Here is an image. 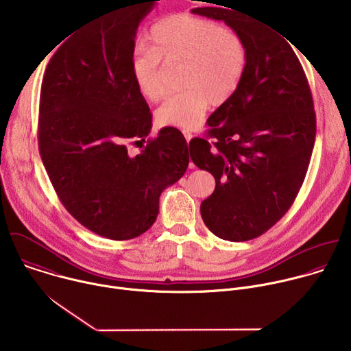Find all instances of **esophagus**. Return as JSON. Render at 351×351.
<instances>
[{
  "instance_id": "esophagus-1",
  "label": "esophagus",
  "mask_w": 351,
  "mask_h": 351,
  "mask_svg": "<svg viewBox=\"0 0 351 351\" xmlns=\"http://www.w3.org/2000/svg\"><path fill=\"white\" fill-rule=\"evenodd\" d=\"M183 134H184V138L187 140V143L193 138V134H191V132H189V130H183Z\"/></svg>"
}]
</instances>
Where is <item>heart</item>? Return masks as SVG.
<instances>
[{"label":"heart","instance_id":"b5f03b06","mask_svg":"<svg viewBox=\"0 0 351 351\" xmlns=\"http://www.w3.org/2000/svg\"><path fill=\"white\" fill-rule=\"evenodd\" d=\"M182 65V91L158 108L162 126L184 130L202 123L210 106L236 93L247 68V47L239 33L218 22L176 14L153 25L148 45L134 49L130 69L138 91L149 101L167 94L164 66Z\"/></svg>","mask_w":351,"mask_h":351}]
</instances>
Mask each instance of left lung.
I'll use <instances>...</instances> for the list:
<instances>
[{
  "label": "left lung",
  "mask_w": 351,
  "mask_h": 351,
  "mask_svg": "<svg viewBox=\"0 0 351 351\" xmlns=\"http://www.w3.org/2000/svg\"><path fill=\"white\" fill-rule=\"evenodd\" d=\"M223 21L247 47V68L236 93L207 121V136L189 144L191 161L215 178L199 207L218 237L245 241L272 228L302 187L315 143L311 90L290 44L240 10L194 8Z\"/></svg>",
  "instance_id": "8db88e82"
}]
</instances>
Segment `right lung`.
Returning a JSON list of instances; mask_svg holds the SVG:
<instances>
[{
  "instance_id": "add662e5",
  "label": "right lung",
  "mask_w": 351,
  "mask_h": 351,
  "mask_svg": "<svg viewBox=\"0 0 351 351\" xmlns=\"http://www.w3.org/2000/svg\"><path fill=\"white\" fill-rule=\"evenodd\" d=\"M160 0H136L69 37L41 83L38 149L61 203L88 230L129 240L153 226L160 195L189 165L180 130L162 128L145 141L152 112L130 61L140 22ZM137 143V141H136Z\"/></svg>"
}]
</instances>
